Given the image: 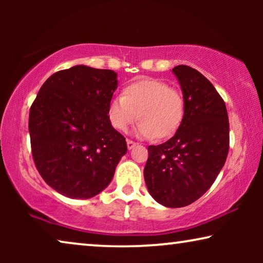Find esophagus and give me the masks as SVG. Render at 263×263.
I'll return each mask as SVG.
<instances>
[{"label": "esophagus", "instance_id": "1", "mask_svg": "<svg viewBox=\"0 0 263 263\" xmlns=\"http://www.w3.org/2000/svg\"><path fill=\"white\" fill-rule=\"evenodd\" d=\"M136 145H138V143L134 142V141H132V140H127V147H128V149L134 148V147H135Z\"/></svg>", "mask_w": 263, "mask_h": 263}]
</instances>
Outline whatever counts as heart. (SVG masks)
<instances>
[{
  "label": "heart",
  "instance_id": "heart-1",
  "mask_svg": "<svg viewBox=\"0 0 263 263\" xmlns=\"http://www.w3.org/2000/svg\"><path fill=\"white\" fill-rule=\"evenodd\" d=\"M184 97L178 88L158 79H139L114 97L107 118L118 132H125L139 118L136 134L146 139H166L178 130L184 117Z\"/></svg>",
  "mask_w": 263,
  "mask_h": 263
}]
</instances>
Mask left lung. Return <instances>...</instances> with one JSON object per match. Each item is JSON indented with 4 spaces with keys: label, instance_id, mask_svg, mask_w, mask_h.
Returning <instances> with one entry per match:
<instances>
[{
    "label": "left lung",
    "instance_id": "obj_1",
    "mask_svg": "<svg viewBox=\"0 0 263 263\" xmlns=\"http://www.w3.org/2000/svg\"><path fill=\"white\" fill-rule=\"evenodd\" d=\"M172 71L184 97V117L170 140L148 147L143 176L157 202L178 208L214 183L228 158L230 125L224 100L208 79L184 64Z\"/></svg>",
    "mask_w": 263,
    "mask_h": 263
}]
</instances>
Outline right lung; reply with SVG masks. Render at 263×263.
Returning <instances> with one entry per match:
<instances>
[{
    "label": "right lung",
    "mask_w": 263,
    "mask_h": 263,
    "mask_svg": "<svg viewBox=\"0 0 263 263\" xmlns=\"http://www.w3.org/2000/svg\"><path fill=\"white\" fill-rule=\"evenodd\" d=\"M110 69L74 66L52 74L30 109L28 130L35 167L46 184L70 199L103 192L127 153L107 106L117 88Z\"/></svg>",
    "instance_id": "add662e5"
}]
</instances>
